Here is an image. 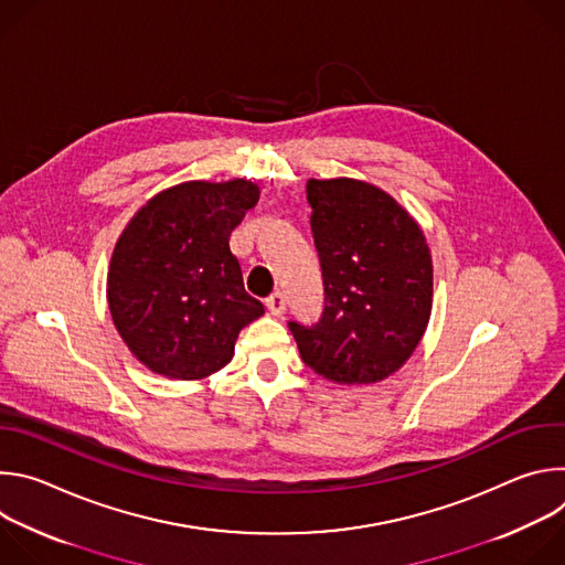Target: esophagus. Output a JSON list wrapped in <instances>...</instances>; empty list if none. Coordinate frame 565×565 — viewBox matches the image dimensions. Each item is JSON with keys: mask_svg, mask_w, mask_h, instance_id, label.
Wrapping results in <instances>:
<instances>
[{"mask_svg": "<svg viewBox=\"0 0 565 565\" xmlns=\"http://www.w3.org/2000/svg\"><path fill=\"white\" fill-rule=\"evenodd\" d=\"M266 306L270 310V315H281L286 310V295L281 290H275L268 299H266Z\"/></svg>", "mask_w": 565, "mask_h": 565, "instance_id": "34e87169", "label": "esophagus"}]
</instances>
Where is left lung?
Instances as JSON below:
<instances>
[{
  "label": "left lung",
  "instance_id": "left-lung-1",
  "mask_svg": "<svg viewBox=\"0 0 565 565\" xmlns=\"http://www.w3.org/2000/svg\"><path fill=\"white\" fill-rule=\"evenodd\" d=\"M324 277V312L288 321L306 366L340 384H371L405 364L431 315L434 268L418 223L382 190L333 179L306 185Z\"/></svg>",
  "mask_w": 565,
  "mask_h": 565
}]
</instances>
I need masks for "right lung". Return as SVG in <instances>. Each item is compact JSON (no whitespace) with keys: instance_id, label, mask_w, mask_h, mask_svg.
Listing matches in <instances>:
<instances>
[{"instance_id":"add662e5","label":"right lung","mask_w":565,"mask_h":565,"mask_svg":"<svg viewBox=\"0 0 565 565\" xmlns=\"http://www.w3.org/2000/svg\"><path fill=\"white\" fill-rule=\"evenodd\" d=\"M259 201L250 181H190L147 201L120 234L107 279L114 324L153 373L199 380L234 355L264 315L230 253V232Z\"/></svg>"}]
</instances>
